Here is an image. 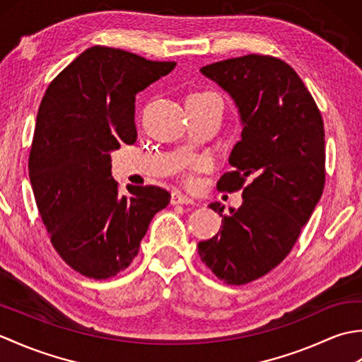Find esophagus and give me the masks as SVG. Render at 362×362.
Masks as SVG:
<instances>
[{"label":"esophagus","mask_w":362,"mask_h":362,"mask_svg":"<svg viewBox=\"0 0 362 362\" xmlns=\"http://www.w3.org/2000/svg\"><path fill=\"white\" fill-rule=\"evenodd\" d=\"M171 204L173 205H194V201L191 197L179 193V191H174L171 194Z\"/></svg>","instance_id":"obj_1"}]
</instances>
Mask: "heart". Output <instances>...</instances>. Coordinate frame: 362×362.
I'll use <instances>...</instances> for the list:
<instances>
[{
	"mask_svg": "<svg viewBox=\"0 0 362 362\" xmlns=\"http://www.w3.org/2000/svg\"><path fill=\"white\" fill-rule=\"evenodd\" d=\"M205 165H206L205 158H189L185 163V168L188 173H193V171H197V169H202Z\"/></svg>",
	"mask_w": 362,
	"mask_h": 362,
	"instance_id": "b5f03b06",
	"label": "heart"
}]
</instances>
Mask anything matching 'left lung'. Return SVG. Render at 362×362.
Returning a JSON list of instances; mask_svg holds the SVG:
<instances>
[{"label":"left lung","instance_id":"left-lung-1","mask_svg":"<svg viewBox=\"0 0 362 362\" xmlns=\"http://www.w3.org/2000/svg\"><path fill=\"white\" fill-rule=\"evenodd\" d=\"M232 96L241 140L230 153L219 191L243 189V204L222 216L211 240L197 244L201 259L227 284H245L288 257L325 185V132L320 110L298 74L272 56L227 59L201 68Z\"/></svg>","mask_w":362,"mask_h":362}]
</instances>
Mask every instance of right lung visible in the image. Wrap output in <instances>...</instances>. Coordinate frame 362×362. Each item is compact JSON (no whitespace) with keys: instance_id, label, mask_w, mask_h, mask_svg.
Masks as SVG:
<instances>
[{"instance_id":"obj_1","label":"right lung","mask_w":362,"mask_h":362,"mask_svg":"<svg viewBox=\"0 0 362 362\" xmlns=\"http://www.w3.org/2000/svg\"><path fill=\"white\" fill-rule=\"evenodd\" d=\"M124 49L91 46L60 71L38 107L29 179L51 244L76 272L112 279L132 263L166 189L119 196L110 152L134 144L135 96L174 70Z\"/></svg>"}]
</instances>
